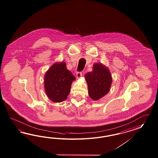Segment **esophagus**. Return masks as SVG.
I'll return each instance as SVG.
<instances>
[{
  "label": "esophagus",
  "instance_id": "34e87169",
  "mask_svg": "<svg viewBox=\"0 0 158 158\" xmlns=\"http://www.w3.org/2000/svg\"><path fill=\"white\" fill-rule=\"evenodd\" d=\"M82 76V73L81 72H77V78H80Z\"/></svg>",
  "mask_w": 158,
  "mask_h": 158
}]
</instances>
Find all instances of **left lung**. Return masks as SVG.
I'll return each mask as SVG.
<instances>
[{
	"label": "left lung",
	"instance_id": "8db88e82",
	"mask_svg": "<svg viewBox=\"0 0 158 158\" xmlns=\"http://www.w3.org/2000/svg\"><path fill=\"white\" fill-rule=\"evenodd\" d=\"M89 94L94 101L106 95L110 89L112 78L108 68L101 64H95L92 72L85 74Z\"/></svg>",
	"mask_w": 158,
	"mask_h": 158
}]
</instances>
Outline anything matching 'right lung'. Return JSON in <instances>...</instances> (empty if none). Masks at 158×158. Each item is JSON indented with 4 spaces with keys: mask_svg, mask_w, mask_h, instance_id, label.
<instances>
[{
    "mask_svg": "<svg viewBox=\"0 0 158 158\" xmlns=\"http://www.w3.org/2000/svg\"><path fill=\"white\" fill-rule=\"evenodd\" d=\"M75 77L66 68L65 63L53 64L45 75L44 85L48 97L55 102L67 99Z\"/></svg>",
    "mask_w": 158,
    "mask_h": 158,
    "instance_id": "obj_1",
    "label": "right lung"
}]
</instances>
